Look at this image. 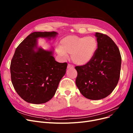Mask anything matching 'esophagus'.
Returning a JSON list of instances; mask_svg holds the SVG:
<instances>
[{
  "mask_svg": "<svg viewBox=\"0 0 133 133\" xmlns=\"http://www.w3.org/2000/svg\"><path fill=\"white\" fill-rule=\"evenodd\" d=\"M67 68H74V66L73 65H71V64H68V66H67Z\"/></svg>",
  "mask_w": 133,
  "mask_h": 133,
  "instance_id": "1",
  "label": "esophagus"
}]
</instances>
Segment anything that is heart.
<instances>
[{"label": "heart", "instance_id": "1", "mask_svg": "<svg viewBox=\"0 0 133 133\" xmlns=\"http://www.w3.org/2000/svg\"><path fill=\"white\" fill-rule=\"evenodd\" d=\"M97 42L94 37H78L69 36L61 41L58 47V53L64 57L67 53L71 54V58L75 64L82 65L91 60L96 52Z\"/></svg>", "mask_w": 133, "mask_h": 133}]
</instances>
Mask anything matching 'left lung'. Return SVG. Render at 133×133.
Instances as JSON below:
<instances>
[{"instance_id":"8db88e82","label":"left lung","mask_w":133,"mask_h":133,"mask_svg":"<svg viewBox=\"0 0 133 133\" xmlns=\"http://www.w3.org/2000/svg\"><path fill=\"white\" fill-rule=\"evenodd\" d=\"M97 48L87 64L75 67V80L80 93L90 100H100L116 87L120 75L121 57L117 45L106 34L96 32Z\"/></svg>"}]
</instances>
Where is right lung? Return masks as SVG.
Wrapping results in <instances>:
<instances>
[{
    "mask_svg": "<svg viewBox=\"0 0 133 133\" xmlns=\"http://www.w3.org/2000/svg\"><path fill=\"white\" fill-rule=\"evenodd\" d=\"M56 32H35L17 47L10 65L12 85L25 101L41 104L54 95L59 82L66 73L67 63L55 60L52 51L37 48V38L55 37Z\"/></svg>",
    "mask_w": 133,
    "mask_h": 133,
    "instance_id": "add662e5",
    "label": "right lung"
}]
</instances>
